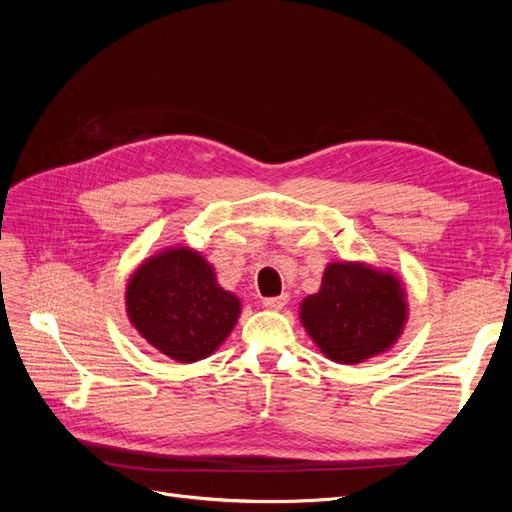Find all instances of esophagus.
I'll return each instance as SVG.
<instances>
[{"label":"esophagus","instance_id":"34e87169","mask_svg":"<svg viewBox=\"0 0 512 512\" xmlns=\"http://www.w3.org/2000/svg\"><path fill=\"white\" fill-rule=\"evenodd\" d=\"M286 303H288V294H280V297L262 299V305H265L267 309H273V312H280V309H284Z\"/></svg>","mask_w":512,"mask_h":512}]
</instances>
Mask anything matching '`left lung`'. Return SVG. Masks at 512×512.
<instances>
[{
  "label": "left lung",
  "mask_w": 512,
  "mask_h": 512,
  "mask_svg": "<svg viewBox=\"0 0 512 512\" xmlns=\"http://www.w3.org/2000/svg\"><path fill=\"white\" fill-rule=\"evenodd\" d=\"M299 320L327 359L365 363L389 352L408 322V294L391 269L329 262L320 290L301 301Z\"/></svg>",
  "instance_id": "1"
}]
</instances>
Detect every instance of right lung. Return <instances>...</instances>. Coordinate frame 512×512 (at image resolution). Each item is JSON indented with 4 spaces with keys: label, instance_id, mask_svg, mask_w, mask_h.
Here are the masks:
<instances>
[{
    "label": "right lung",
    "instance_id": "1",
    "mask_svg": "<svg viewBox=\"0 0 512 512\" xmlns=\"http://www.w3.org/2000/svg\"><path fill=\"white\" fill-rule=\"evenodd\" d=\"M126 312L147 344L177 363H196L218 350L235 329L241 301L218 284L203 254L170 245L132 273Z\"/></svg>",
    "mask_w": 512,
    "mask_h": 512
}]
</instances>
